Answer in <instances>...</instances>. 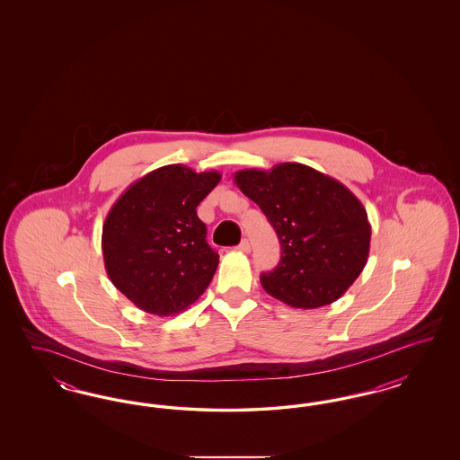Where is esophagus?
<instances>
[{
	"instance_id": "1",
	"label": "esophagus",
	"mask_w": 460,
	"mask_h": 460,
	"mask_svg": "<svg viewBox=\"0 0 460 460\" xmlns=\"http://www.w3.org/2000/svg\"><path fill=\"white\" fill-rule=\"evenodd\" d=\"M238 250H240V252H243V253H248V252L252 250V244H250V241L241 240L240 244H238Z\"/></svg>"
}]
</instances>
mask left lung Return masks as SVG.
I'll return each instance as SVG.
<instances>
[{
    "mask_svg": "<svg viewBox=\"0 0 460 460\" xmlns=\"http://www.w3.org/2000/svg\"><path fill=\"white\" fill-rule=\"evenodd\" d=\"M234 182L281 243L278 267L261 276L263 289L293 308L336 302L369 257L371 224L360 199L340 181L295 162L243 169Z\"/></svg>",
    "mask_w": 460,
    "mask_h": 460,
    "instance_id": "8db88e82",
    "label": "left lung"
}]
</instances>
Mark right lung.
I'll use <instances>...</instances> for the list:
<instances>
[{
    "label": "right lung",
    "instance_id": "1",
    "mask_svg": "<svg viewBox=\"0 0 460 460\" xmlns=\"http://www.w3.org/2000/svg\"><path fill=\"white\" fill-rule=\"evenodd\" d=\"M219 181L217 171L164 165L132 182L110 208L102 233L105 269L137 308L175 315L210 285L219 255L205 240L197 207Z\"/></svg>",
    "mask_w": 460,
    "mask_h": 460
}]
</instances>
